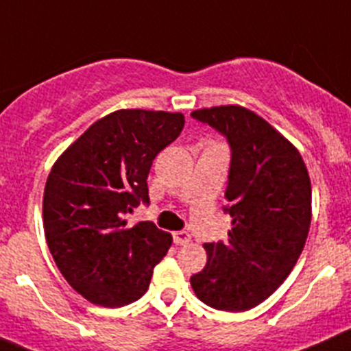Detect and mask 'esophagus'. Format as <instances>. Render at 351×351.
<instances>
[{"label": "esophagus", "mask_w": 351, "mask_h": 351, "mask_svg": "<svg viewBox=\"0 0 351 351\" xmlns=\"http://www.w3.org/2000/svg\"><path fill=\"white\" fill-rule=\"evenodd\" d=\"M189 241H191V236H189V232H186V231L173 232V243H176V245H188Z\"/></svg>", "instance_id": "esophagus-1"}]
</instances>
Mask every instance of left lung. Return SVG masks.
Listing matches in <instances>:
<instances>
[{"instance_id": "8db88e82", "label": "left lung", "mask_w": 351, "mask_h": 351, "mask_svg": "<svg viewBox=\"0 0 351 351\" xmlns=\"http://www.w3.org/2000/svg\"><path fill=\"white\" fill-rule=\"evenodd\" d=\"M193 119L231 146L223 212L226 243H205L206 265L191 278L208 306L245 312L282 285L302 255L312 220V186L298 149L267 120L238 105L195 110Z\"/></svg>"}]
</instances>
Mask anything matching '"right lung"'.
Segmentation results:
<instances>
[{"instance_id": "obj_1", "label": "right lung", "mask_w": 351, "mask_h": 351, "mask_svg": "<svg viewBox=\"0 0 351 351\" xmlns=\"http://www.w3.org/2000/svg\"><path fill=\"white\" fill-rule=\"evenodd\" d=\"M184 115L117 110L95 122L53 165L43 198L45 234L63 278L86 300L122 306L141 298L172 236L125 215L148 205L155 156L176 141Z\"/></svg>"}]
</instances>
